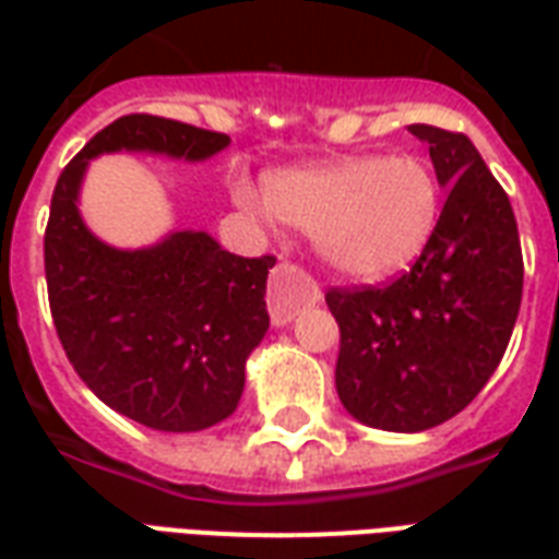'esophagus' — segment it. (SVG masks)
<instances>
[{
  "mask_svg": "<svg viewBox=\"0 0 559 559\" xmlns=\"http://www.w3.org/2000/svg\"><path fill=\"white\" fill-rule=\"evenodd\" d=\"M320 299H323V296H320L317 281L311 278L302 266L281 260L278 266L272 269L266 302L269 317H272L275 326H287L299 308H305V305H317Z\"/></svg>",
  "mask_w": 559,
  "mask_h": 559,
  "instance_id": "obj_1",
  "label": "esophagus"
}]
</instances>
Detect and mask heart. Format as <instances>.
Segmentation results:
<instances>
[{"instance_id": "obj_1", "label": "heart", "mask_w": 559, "mask_h": 559, "mask_svg": "<svg viewBox=\"0 0 559 559\" xmlns=\"http://www.w3.org/2000/svg\"><path fill=\"white\" fill-rule=\"evenodd\" d=\"M236 200L314 233L329 266L350 278H383L419 257L440 215L437 173L419 155H362L269 176L266 200L251 185Z\"/></svg>"}]
</instances>
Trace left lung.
<instances>
[{
	"label": "left lung",
	"mask_w": 559,
	"mask_h": 559,
	"mask_svg": "<svg viewBox=\"0 0 559 559\" xmlns=\"http://www.w3.org/2000/svg\"><path fill=\"white\" fill-rule=\"evenodd\" d=\"M449 188L431 239L386 287H332L335 386L353 419L428 431L476 399L503 359L524 287L515 212L469 138L411 126Z\"/></svg>",
	"instance_id": "1"
}]
</instances>
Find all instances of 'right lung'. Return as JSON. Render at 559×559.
I'll return each mask as SVG.
<instances>
[{"label": "right lung", "mask_w": 559, "mask_h": 559, "mask_svg": "<svg viewBox=\"0 0 559 559\" xmlns=\"http://www.w3.org/2000/svg\"><path fill=\"white\" fill-rule=\"evenodd\" d=\"M227 143L164 116H122L68 164L50 200L44 272L68 362L107 407L155 431H203L236 411L245 362L269 329L275 257H236L203 230L114 248L80 218V185L107 152L206 160Z\"/></svg>", "instance_id": "obj_1"}]
</instances>
